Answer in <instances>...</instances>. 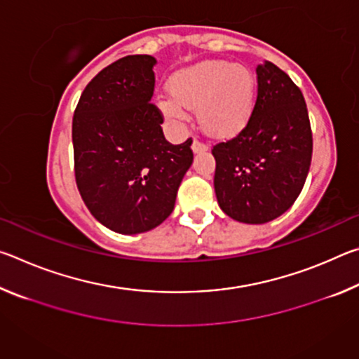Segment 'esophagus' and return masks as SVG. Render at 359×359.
Here are the masks:
<instances>
[{
	"instance_id": "esophagus-1",
	"label": "esophagus",
	"mask_w": 359,
	"mask_h": 359,
	"mask_svg": "<svg viewBox=\"0 0 359 359\" xmlns=\"http://www.w3.org/2000/svg\"><path fill=\"white\" fill-rule=\"evenodd\" d=\"M191 147H193V151H194V154H201V151H205V150L209 149V145L205 144V142L198 141V139H194Z\"/></svg>"
}]
</instances>
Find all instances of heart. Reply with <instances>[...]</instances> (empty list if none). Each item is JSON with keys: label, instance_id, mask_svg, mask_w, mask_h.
I'll return each instance as SVG.
<instances>
[{"label": "heart", "instance_id": "obj_1", "mask_svg": "<svg viewBox=\"0 0 359 359\" xmlns=\"http://www.w3.org/2000/svg\"><path fill=\"white\" fill-rule=\"evenodd\" d=\"M172 98L158 102L174 125L190 121V111L198 109L199 123L215 137H229L247 125L253 112L257 81L242 65L210 60L175 72L169 83Z\"/></svg>", "mask_w": 359, "mask_h": 359}]
</instances>
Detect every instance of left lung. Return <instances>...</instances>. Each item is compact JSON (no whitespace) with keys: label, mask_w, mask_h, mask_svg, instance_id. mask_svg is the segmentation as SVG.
Listing matches in <instances>:
<instances>
[{"label":"left lung","mask_w":359,"mask_h":359,"mask_svg":"<svg viewBox=\"0 0 359 359\" xmlns=\"http://www.w3.org/2000/svg\"><path fill=\"white\" fill-rule=\"evenodd\" d=\"M257 100L247 125L212 147L215 194L224 214L250 224L287 212L306 182L312 128L299 87L274 63L257 68Z\"/></svg>","instance_id":"1"}]
</instances>
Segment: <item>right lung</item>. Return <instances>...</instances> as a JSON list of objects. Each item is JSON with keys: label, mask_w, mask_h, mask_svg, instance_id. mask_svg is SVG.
Masks as SVG:
<instances>
[{"label": "right lung", "mask_w": 359, "mask_h": 359, "mask_svg": "<svg viewBox=\"0 0 359 359\" xmlns=\"http://www.w3.org/2000/svg\"><path fill=\"white\" fill-rule=\"evenodd\" d=\"M150 55H126L100 71L72 117L74 175L92 215L120 234L154 229L171 215L193 163L191 139L172 145L151 102Z\"/></svg>", "instance_id": "obj_1"}]
</instances>
